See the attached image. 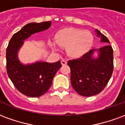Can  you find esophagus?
I'll list each match as a JSON object with an SVG mask.
<instances>
[{
  "label": "esophagus",
  "mask_w": 125,
  "mask_h": 125,
  "mask_svg": "<svg viewBox=\"0 0 125 125\" xmlns=\"http://www.w3.org/2000/svg\"><path fill=\"white\" fill-rule=\"evenodd\" d=\"M61 63H62V65H66L67 64V62L65 61V60H62L61 61Z\"/></svg>",
  "instance_id": "34e87169"
}]
</instances>
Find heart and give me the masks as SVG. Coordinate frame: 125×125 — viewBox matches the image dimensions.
I'll return each instance as SVG.
<instances>
[{"instance_id": "1", "label": "heart", "mask_w": 125, "mask_h": 125, "mask_svg": "<svg viewBox=\"0 0 125 125\" xmlns=\"http://www.w3.org/2000/svg\"><path fill=\"white\" fill-rule=\"evenodd\" d=\"M55 41L60 46L66 47L67 53L70 57L78 58L89 52L93 45L94 37L90 31L68 28L57 33ZM51 46L55 50L57 49L53 42L51 43Z\"/></svg>"}]
</instances>
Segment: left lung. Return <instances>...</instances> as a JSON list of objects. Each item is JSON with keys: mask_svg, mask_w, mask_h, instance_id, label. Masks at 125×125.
<instances>
[{"mask_svg": "<svg viewBox=\"0 0 125 125\" xmlns=\"http://www.w3.org/2000/svg\"><path fill=\"white\" fill-rule=\"evenodd\" d=\"M97 35L102 42L110 43L108 38L98 30ZM95 49H92L82 57L69 60L71 70V83L77 93L83 96L99 94L107 85L113 72V49L107 45L98 49L97 59L92 58Z\"/></svg>", "mask_w": 125, "mask_h": 125, "instance_id": "left-lung-1", "label": "left lung"}]
</instances>
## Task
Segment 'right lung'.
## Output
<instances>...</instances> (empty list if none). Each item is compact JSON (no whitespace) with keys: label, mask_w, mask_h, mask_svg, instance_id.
<instances>
[{"label":"right lung","mask_w":125,"mask_h":125,"mask_svg":"<svg viewBox=\"0 0 125 125\" xmlns=\"http://www.w3.org/2000/svg\"><path fill=\"white\" fill-rule=\"evenodd\" d=\"M51 21L31 23L23 27L10 39L6 52L7 74L15 88L29 97L42 96L49 89L57 70L62 67L61 62L49 63L37 62L23 65L17 58V52L25 40L34 33L46 30Z\"/></svg>","instance_id":"1"}]
</instances>
